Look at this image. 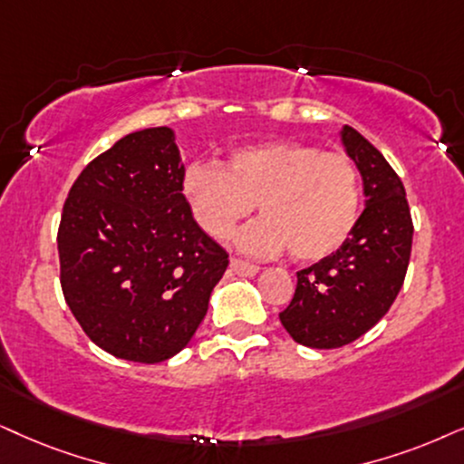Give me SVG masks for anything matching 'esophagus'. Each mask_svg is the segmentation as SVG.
<instances>
[{"instance_id": "34e87169", "label": "esophagus", "mask_w": 464, "mask_h": 464, "mask_svg": "<svg viewBox=\"0 0 464 464\" xmlns=\"http://www.w3.org/2000/svg\"><path fill=\"white\" fill-rule=\"evenodd\" d=\"M231 269L239 276H248V278H252V276H256L261 272L259 266H252V263L239 261V259H231Z\"/></svg>"}]
</instances>
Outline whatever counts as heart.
<instances>
[{
	"label": "heart",
	"instance_id": "heart-1",
	"mask_svg": "<svg viewBox=\"0 0 464 464\" xmlns=\"http://www.w3.org/2000/svg\"><path fill=\"white\" fill-rule=\"evenodd\" d=\"M181 192L198 227L216 239L231 236L256 203L263 218L239 233V248L274 255L289 246L297 261H321L336 252L353 233L362 208L353 160L300 140L237 148L225 169L192 164Z\"/></svg>",
	"mask_w": 464,
	"mask_h": 464
}]
</instances>
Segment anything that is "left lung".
Segmentation results:
<instances>
[{
    "label": "left lung",
    "mask_w": 464,
    "mask_h": 464,
    "mask_svg": "<svg viewBox=\"0 0 464 464\" xmlns=\"http://www.w3.org/2000/svg\"><path fill=\"white\" fill-rule=\"evenodd\" d=\"M340 140L362 175L366 208L347 242L297 272L280 324L310 349H338L377 325L404 283L413 222L404 186L383 154L351 126Z\"/></svg>",
    "instance_id": "8db88e82"
}]
</instances>
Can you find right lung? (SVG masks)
<instances>
[{
    "mask_svg": "<svg viewBox=\"0 0 464 464\" xmlns=\"http://www.w3.org/2000/svg\"><path fill=\"white\" fill-rule=\"evenodd\" d=\"M181 179L175 130L145 128L87 164L63 203V297L92 343L120 360L179 353L228 266L192 218Z\"/></svg>",
    "mask_w": 464,
    "mask_h": 464,
    "instance_id": "right-lung-1",
    "label": "right lung"
}]
</instances>
